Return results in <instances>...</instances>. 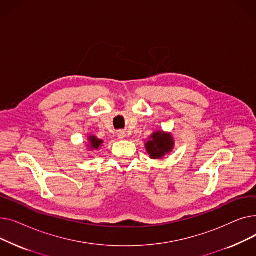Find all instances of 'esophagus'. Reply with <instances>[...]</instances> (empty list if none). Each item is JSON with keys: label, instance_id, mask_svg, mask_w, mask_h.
Listing matches in <instances>:
<instances>
[{"label": "esophagus", "instance_id": "esophagus-1", "mask_svg": "<svg viewBox=\"0 0 256 256\" xmlns=\"http://www.w3.org/2000/svg\"><path fill=\"white\" fill-rule=\"evenodd\" d=\"M117 136H118V138L119 139H124V138H126V132L124 130H118L117 132Z\"/></svg>", "mask_w": 256, "mask_h": 256}]
</instances>
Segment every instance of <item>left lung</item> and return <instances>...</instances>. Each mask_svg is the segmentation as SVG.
<instances>
[{"label": "left lung", "instance_id": "8db88e82", "mask_svg": "<svg viewBox=\"0 0 256 256\" xmlns=\"http://www.w3.org/2000/svg\"><path fill=\"white\" fill-rule=\"evenodd\" d=\"M174 145L176 142L172 134L160 130L152 132L150 139L145 142V150L150 158L160 160L169 154L173 150Z\"/></svg>", "mask_w": 256, "mask_h": 256}]
</instances>
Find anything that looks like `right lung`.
Masks as SVG:
<instances>
[{"mask_svg": "<svg viewBox=\"0 0 256 256\" xmlns=\"http://www.w3.org/2000/svg\"><path fill=\"white\" fill-rule=\"evenodd\" d=\"M104 141L102 139H98L96 136L94 135H89L88 136V140H87V152H96L98 150L102 145ZM90 158H92V156H90Z\"/></svg>", "mask_w": 256, "mask_h": 256, "instance_id": "obj_1", "label": "right lung"}]
</instances>
